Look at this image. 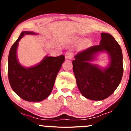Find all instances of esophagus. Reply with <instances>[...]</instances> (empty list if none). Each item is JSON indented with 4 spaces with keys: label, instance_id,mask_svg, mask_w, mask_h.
<instances>
[{
    "label": "esophagus",
    "instance_id": "obj_1",
    "mask_svg": "<svg viewBox=\"0 0 131 131\" xmlns=\"http://www.w3.org/2000/svg\"><path fill=\"white\" fill-rule=\"evenodd\" d=\"M72 57H73V55L72 53L70 52H68L65 54V58H68V59H71Z\"/></svg>",
    "mask_w": 131,
    "mask_h": 131
}]
</instances>
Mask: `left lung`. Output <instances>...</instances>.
<instances>
[{
    "instance_id": "8db88e82",
    "label": "left lung",
    "mask_w": 131,
    "mask_h": 131,
    "mask_svg": "<svg viewBox=\"0 0 131 131\" xmlns=\"http://www.w3.org/2000/svg\"><path fill=\"white\" fill-rule=\"evenodd\" d=\"M100 44L78 53L73 61L78 88L84 97L92 100H102L110 96L121 82L123 74L121 47L110 34L102 32ZM101 51H106L111 59L109 67L104 70L88 63Z\"/></svg>"
}]
</instances>
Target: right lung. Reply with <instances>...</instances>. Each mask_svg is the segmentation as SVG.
Listing matches in <instances>:
<instances>
[{"mask_svg":"<svg viewBox=\"0 0 131 131\" xmlns=\"http://www.w3.org/2000/svg\"><path fill=\"white\" fill-rule=\"evenodd\" d=\"M25 34L36 33L23 31L12 46L8 59V77L10 86L19 97L28 102H37L47 98L53 89L55 79L65 59L63 55L46 57L35 67H23L16 58L19 40Z\"/></svg>","mask_w":131,"mask_h":131,"instance_id":"obj_1","label":"right lung"}]
</instances>
